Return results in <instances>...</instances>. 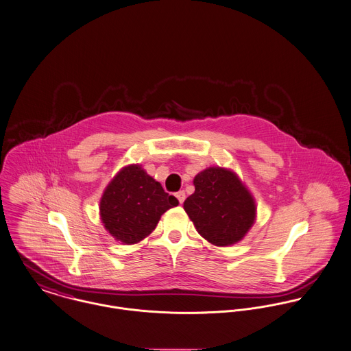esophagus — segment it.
Masks as SVG:
<instances>
[{
  "label": "esophagus",
  "mask_w": 351,
  "mask_h": 351,
  "mask_svg": "<svg viewBox=\"0 0 351 351\" xmlns=\"http://www.w3.org/2000/svg\"><path fill=\"white\" fill-rule=\"evenodd\" d=\"M176 197H178V200L180 203H183L186 200V193L184 191H179V193H176Z\"/></svg>",
  "instance_id": "1"
}]
</instances>
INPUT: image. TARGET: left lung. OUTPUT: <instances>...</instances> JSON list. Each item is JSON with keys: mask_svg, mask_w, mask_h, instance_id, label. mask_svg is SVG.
I'll list each match as a JSON object with an SVG mask.
<instances>
[{"mask_svg": "<svg viewBox=\"0 0 351 351\" xmlns=\"http://www.w3.org/2000/svg\"><path fill=\"white\" fill-rule=\"evenodd\" d=\"M194 186V194L184 200V210L197 233L217 246L241 241L254 222L256 206L239 179L217 167L197 173Z\"/></svg>", "mask_w": 351, "mask_h": 351, "instance_id": "left-lung-1", "label": "left lung"}]
</instances>
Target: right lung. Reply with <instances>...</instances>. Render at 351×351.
I'll list each match as a JSON object with an SVG mask.
<instances>
[{"label":"right lung","mask_w":351,"mask_h":351,"mask_svg":"<svg viewBox=\"0 0 351 351\" xmlns=\"http://www.w3.org/2000/svg\"><path fill=\"white\" fill-rule=\"evenodd\" d=\"M178 204L140 165H129L108 186L99 208L106 230L130 245L152 233L160 217Z\"/></svg>","instance_id":"obj_1"}]
</instances>
